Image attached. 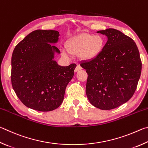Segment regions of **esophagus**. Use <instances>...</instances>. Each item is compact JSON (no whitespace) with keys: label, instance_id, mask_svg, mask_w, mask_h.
<instances>
[{"label":"esophagus","instance_id":"obj_1","mask_svg":"<svg viewBox=\"0 0 148 148\" xmlns=\"http://www.w3.org/2000/svg\"><path fill=\"white\" fill-rule=\"evenodd\" d=\"M82 69V67L79 66V65L77 64V67H75V72H77L78 71H79V70Z\"/></svg>","mask_w":148,"mask_h":148}]
</instances>
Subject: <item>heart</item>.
Segmentation results:
<instances>
[{"instance_id":"1","label":"heart","mask_w":148,"mask_h":148,"mask_svg":"<svg viewBox=\"0 0 148 148\" xmlns=\"http://www.w3.org/2000/svg\"><path fill=\"white\" fill-rule=\"evenodd\" d=\"M103 47L101 36L84 33L72 38L67 44V49L70 54H80L82 58L92 60L99 55Z\"/></svg>"}]
</instances>
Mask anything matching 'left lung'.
Here are the masks:
<instances>
[{"mask_svg": "<svg viewBox=\"0 0 148 148\" xmlns=\"http://www.w3.org/2000/svg\"><path fill=\"white\" fill-rule=\"evenodd\" d=\"M108 40L96 58L82 62L86 70V93L92 105L101 110L118 107L131 99L141 75L142 62L132 38L120 30H99Z\"/></svg>", "mask_w": 148, "mask_h": 148, "instance_id": "left-lung-1", "label": "left lung"}]
</instances>
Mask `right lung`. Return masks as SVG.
Returning a JSON list of instances; mask_svg holds the SVG:
<instances>
[{"label":"right lung","mask_w":148,"mask_h":148,"mask_svg":"<svg viewBox=\"0 0 148 148\" xmlns=\"http://www.w3.org/2000/svg\"><path fill=\"white\" fill-rule=\"evenodd\" d=\"M59 32L36 30L15 46L12 56L13 89L26 107L41 112L58 108L74 75L76 64L60 66L53 60Z\"/></svg>","instance_id":"1"}]
</instances>
